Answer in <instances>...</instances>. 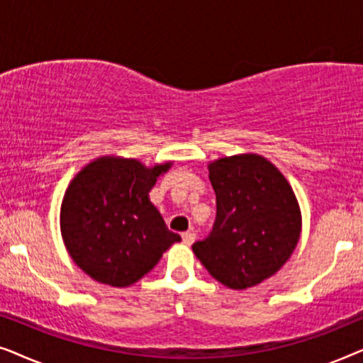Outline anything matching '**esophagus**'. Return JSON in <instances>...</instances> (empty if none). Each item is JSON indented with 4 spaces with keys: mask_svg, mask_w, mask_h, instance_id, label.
Masks as SVG:
<instances>
[{
    "mask_svg": "<svg viewBox=\"0 0 363 363\" xmlns=\"http://www.w3.org/2000/svg\"><path fill=\"white\" fill-rule=\"evenodd\" d=\"M182 238H183V242L190 246V245H193V242H195L196 235H195V233H193V231H186V233H183Z\"/></svg>",
    "mask_w": 363,
    "mask_h": 363,
    "instance_id": "esophagus-1",
    "label": "esophagus"
}]
</instances>
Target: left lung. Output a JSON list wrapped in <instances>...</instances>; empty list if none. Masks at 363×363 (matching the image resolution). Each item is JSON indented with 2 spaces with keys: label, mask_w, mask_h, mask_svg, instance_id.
I'll return each mask as SVG.
<instances>
[{
  "label": "left lung",
  "mask_w": 363,
  "mask_h": 363,
  "mask_svg": "<svg viewBox=\"0 0 363 363\" xmlns=\"http://www.w3.org/2000/svg\"><path fill=\"white\" fill-rule=\"evenodd\" d=\"M208 170L216 220L210 236L191 250L223 286H257L286 264L299 242L302 216L294 190L257 153L218 158Z\"/></svg>",
  "instance_id": "obj_1"
}]
</instances>
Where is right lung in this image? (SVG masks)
<instances>
[{
    "instance_id": "right-lung-1",
    "label": "right lung",
    "mask_w": 363,
    "mask_h": 363,
    "mask_svg": "<svg viewBox=\"0 0 363 363\" xmlns=\"http://www.w3.org/2000/svg\"><path fill=\"white\" fill-rule=\"evenodd\" d=\"M172 162L99 157L69 183L61 205V235L72 261L102 284L128 287L150 272L173 242L148 198Z\"/></svg>"
}]
</instances>
